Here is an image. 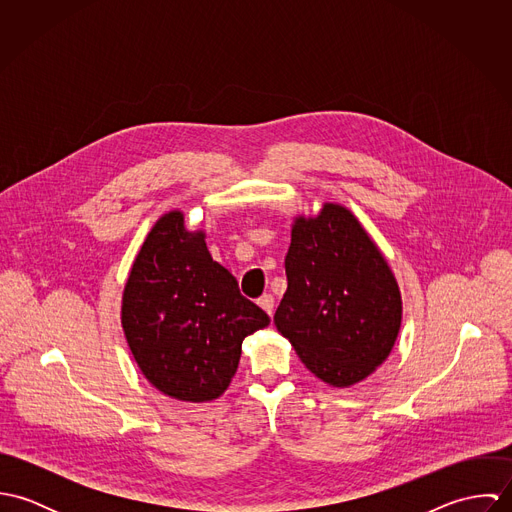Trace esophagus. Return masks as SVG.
Returning <instances> with one entry per match:
<instances>
[{"label": "esophagus", "instance_id": "1", "mask_svg": "<svg viewBox=\"0 0 512 512\" xmlns=\"http://www.w3.org/2000/svg\"><path fill=\"white\" fill-rule=\"evenodd\" d=\"M258 305H260L268 315H272V313H274V295H272V293H264V295L258 299Z\"/></svg>", "mask_w": 512, "mask_h": 512}]
</instances>
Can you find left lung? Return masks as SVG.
Masks as SVG:
<instances>
[{
    "label": "left lung",
    "instance_id": "1",
    "mask_svg": "<svg viewBox=\"0 0 512 512\" xmlns=\"http://www.w3.org/2000/svg\"><path fill=\"white\" fill-rule=\"evenodd\" d=\"M286 276L274 323L317 378L345 388L386 361L402 321L400 290L349 209L325 203L315 219H295Z\"/></svg>",
    "mask_w": 512,
    "mask_h": 512
}]
</instances>
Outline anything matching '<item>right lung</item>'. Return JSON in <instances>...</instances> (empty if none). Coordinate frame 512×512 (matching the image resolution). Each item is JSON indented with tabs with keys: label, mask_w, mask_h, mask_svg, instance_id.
Instances as JSON below:
<instances>
[{
	"label": "right lung",
	"mask_w": 512,
	"mask_h": 512,
	"mask_svg": "<svg viewBox=\"0 0 512 512\" xmlns=\"http://www.w3.org/2000/svg\"><path fill=\"white\" fill-rule=\"evenodd\" d=\"M270 317L189 232L183 213L153 224L122 297V327L147 380L183 402H209L228 388L244 337Z\"/></svg>",
	"instance_id": "add662e5"
}]
</instances>
